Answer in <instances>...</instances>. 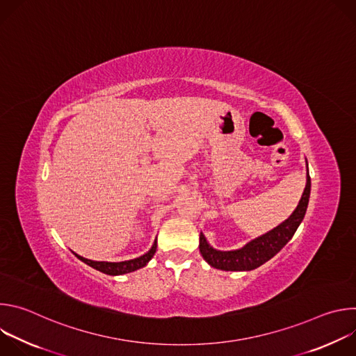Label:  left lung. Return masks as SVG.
<instances>
[{
  "mask_svg": "<svg viewBox=\"0 0 356 356\" xmlns=\"http://www.w3.org/2000/svg\"><path fill=\"white\" fill-rule=\"evenodd\" d=\"M312 190V180L309 175L307 165V183L298 206L293 211V214L283 221L280 225L273 228L272 231L264 234L262 236L248 242L243 248L235 250H217L214 249L206 239V236L200 234V252L204 261L221 270H253L272 259L276 253L293 238L298 225L301 224L304 216H306L309 198Z\"/></svg>",
  "mask_w": 356,
  "mask_h": 356,
  "instance_id": "obj_1",
  "label": "left lung"
}]
</instances>
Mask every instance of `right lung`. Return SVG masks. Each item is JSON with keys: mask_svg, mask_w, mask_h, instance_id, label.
<instances>
[{"mask_svg": "<svg viewBox=\"0 0 356 356\" xmlns=\"http://www.w3.org/2000/svg\"><path fill=\"white\" fill-rule=\"evenodd\" d=\"M156 239L154 242V245H152V248L145 253V255L139 257V258H135V259H131V261H124V262H97V261H90V259H86L80 255H77V253H74V255L84 264H87L88 266L103 272L106 275H111V276H117V275H125V273H131L134 270H138L140 268H143L152 258H154L155 252H156Z\"/></svg>", "mask_w": 356, "mask_h": 356, "instance_id": "obj_1", "label": "right lung"}]
</instances>
